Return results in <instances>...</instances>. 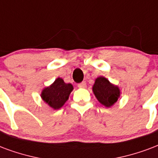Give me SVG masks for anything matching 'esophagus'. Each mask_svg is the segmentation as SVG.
<instances>
[{
	"label": "esophagus",
	"instance_id": "esophagus-1",
	"mask_svg": "<svg viewBox=\"0 0 158 158\" xmlns=\"http://www.w3.org/2000/svg\"><path fill=\"white\" fill-rule=\"evenodd\" d=\"M86 86H87V85H86V82H85V81H84V82H82V83H80V84H79V85H78V87H79V88H81V89L86 88Z\"/></svg>",
	"mask_w": 158,
	"mask_h": 158
}]
</instances>
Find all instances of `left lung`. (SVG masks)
I'll use <instances>...</instances> for the list:
<instances>
[{
    "instance_id": "obj_1",
    "label": "left lung",
    "mask_w": 158,
    "mask_h": 158,
    "mask_svg": "<svg viewBox=\"0 0 158 158\" xmlns=\"http://www.w3.org/2000/svg\"><path fill=\"white\" fill-rule=\"evenodd\" d=\"M93 92L99 102L106 107L113 106L121 94L118 86L112 85L108 79L102 76L95 79L93 85Z\"/></svg>"
}]
</instances>
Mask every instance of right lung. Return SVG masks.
I'll list each match as a JSON object with an SVG mask.
<instances>
[{"mask_svg": "<svg viewBox=\"0 0 158 158\" xmlns=\"http://www.w3.org/2000/svg\"><path fill=\"white\" fill-rule=\"evenodd\" d=\"M73 89V87L71 84H66L64 79L58 78L50 86L43 89L41 97L50 107L58 110L69 100L70 93Z\"/></svg>", "mask_w": 158, "mask_h": 158, "instance_id": "1", "label": "right lung"}]
</instances>
